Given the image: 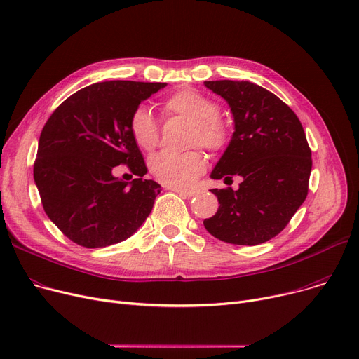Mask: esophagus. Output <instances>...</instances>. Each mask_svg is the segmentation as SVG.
<instances>
[{
	"label": "esophagus",
	"instance_id": "34e87169",
	"mask_svg": "<svg viewBox=\"0 0 359 359\" xmlns=\"http://www.w3.org/2000/svg\"><path fill=\"white\" fill-rule=\"evenodd\" d=\"M172 191L176 192L177 195L183 196V198H192L195 196V192L194 191H186V189H179V187H172Z\"/></svg>",
	"mask_w": 359,
	"mask_h": 359
}]
</instances>
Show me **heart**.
I'll return each mask as SVG.
<instances>
[{
    "instance_id": "1",
    "label": "heart",
    "mask_w": 359,
    "mask_h": 359,
    "mask_svg": "<svg viewBox=\"0 0 359 359\" xmlns=\"http://www.w3.org/2000/svg\"><path fill=\"white\" fill-rule=\"evenodd\" d=\"M163 110L170 116H180L191 121L189 142L191 147L201 145L210 153H221L230 142V128L221 116L219 106L212 99L194 88H180L163 102ZM129 132L135 144L144 149H154L160 140L158 125L151 111L140 106L132 111L129 119ZM206 167V158L199 149L184 153L163 151L149 158L148 168L160 183L168 187L191 186Z\"/></svg>"
}]
</instances>
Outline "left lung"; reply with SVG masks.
I'll return each instance as SVG.
<instances>
[{
    "label": "left lung",
    "mask_w": 359,
    "mask_h": 359,
    "mask_svg": "<svg viewBox=\"0 0 359 359\" xmlns=\"http://www.w3.org/2000/svg\"><path fill=\"white\" fill-rule=\"evenodd\" d=\"M227 100L234 134L212 179L240 176L238 189H212L217 214L203 221L210 234L256 246L284 230L307 198L311 149L295 113L273 93L250 81H205Z\"/></svg>",
    "instance_id": "obj_1"
}]
</instances>
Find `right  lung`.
<instances>
[{
    "label": "right lung",
    "instance_id": "add662e5",
    "mask_svg": "<svg viewBox=\"0 0 359 359\" xmlns=\"http://www.w3.org/2000/svg\"><path fill=\"white\" fill-rule=\"evenodd\" d=\"M165 83L104 81L64 100L46 121L33 165L49 219L71 241L106 248L134 234L153 210L160 184L129 132L140 103ZM126 163L139 176L129 185L111 175Z\"/></svg>",
    "mask_w": 359,
    "mask_h": 359
}]
</instances>
